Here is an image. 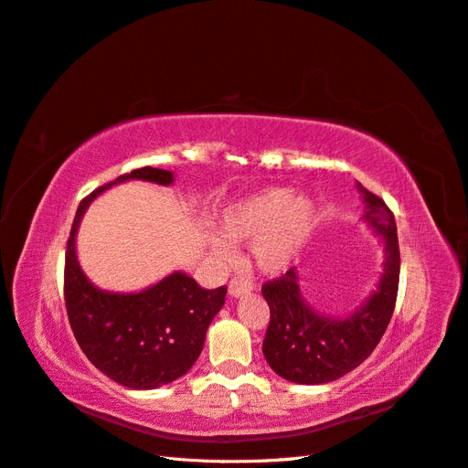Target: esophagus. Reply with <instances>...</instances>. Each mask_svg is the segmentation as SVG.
Returning <instances> with one entry per match:
<instances>
[{
  "label": "esophagus",
  "instance_id": "obj_1",
  "mask_svg": "<svg viewBox=\"0 0 468 468\" xmlns=\"http://www.w3.org/2000/svg\"><path fill=\"white\" fill-rule=\"evenodd\" d=\"M250 284L247 282V280L243 278H233L229 282V293L233 298H241V296H247V293H250Z\"/></svg>",
  "mask_w": 468,
  "mask_h": 468
}]
</instances>
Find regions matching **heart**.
Wrapping results in <instances>:
<instances>
[{"label":"heart","instance_id":"obj_1","mask_svg":"<svg viewBox=\"0 0 468 468\" xmlns=\"http://www.w3.org/2000/svg\"><path fill=\"white\" fill-rule=\"evenodd\" d=\"M315 206L310 197L292 196L286 188H269L227 206L218 231L228 243H249L250 255L264 274L284 272L310 237ZM211 239V250L219 261L231 259V249Z\"/></svg>","mask_w":468,"mask_h":468}]
</instances>
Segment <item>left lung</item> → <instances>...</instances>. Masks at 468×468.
<instances>
[{
	"label": "left lung",
	"mask_w": 468,
	"mask_h": 468,
	"mask_svg": "<svg viewBox=\"0 0 468 468\" xmlns=\"http://www.w3.org/2000/svg\"><path fill=\"white\" fill-rule=\"evenodd\" d=\"M356 190L363 194V219L384 241V272L377 292L355 314L337 319L305 303L296 269L262 286L271 308L262 353L276 375L290 382L325 384L345 377L375 351L394 314L399 280L394 213L363 184L356 182Z\"/></svg>",
	"instance_id": "obj_1"
}]
</instances>
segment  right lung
Wrapping results in <instances>:
<instances>
[{
	"instance_id": "1",
	"label": "right lung",
	"mask_w": 468,
	"mask_h": 468,
	"mask_svg": "<svg viewBox=\"0 0 468 468\" xmlns=\"http://www.w3.org/2000/svg\"><path fill=\"white\" fill-rule=\"evenodd\" d=\"M125 180L170 186L175 176L163 168H137L80 202L66 245L64 302L74 337L90 363L127 388L153 390L192 368L211 319L225 303L227 288L206 290L184 272H172L137 293L100 290L90 282L76 257L80 221L93 197Z\"/></svg>"
}]
</instances>
